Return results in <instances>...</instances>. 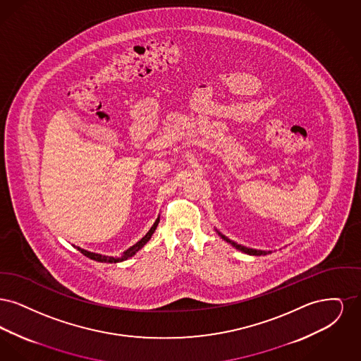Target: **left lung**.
I'll use <instances>...</instances> for the list:
<instances>
[{
  "label": "left lung",
  "mask_w": 361,
  "mask_h": 361,
  "mask_svg": "<svg viewBox=\"0 0 361 361\" xmlns=\"http://www.w3.org/2000/svg\"><path fill=\"white\" fill-rule=\"evenodd\" d=\"M221 234V233H219ZM221 237L224 238V240H227L228 243H231L235 249H238L240 252H243V253H247V255H252V256H262V255H267V252H264V250H256V249H249V247H245V246H242V245H238V243H235V242H233V240H228V238H226L224 235L221 234ZM268 253H271V252H268Z\"/></svg>",
  "instance_id": "obj_1"
}]
</instances>
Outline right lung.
Wrapping results in <instances>:
<instances>
[{
	"mask_svg": "<svg viewBox=\"0 0 361 361\" xmlns=\"http://www.w3.org/2000/svg\"><path fill=\"white\" fill-rule=\"evenodd\" d=\"M158 222H159V218H157L155 224L152 226V228L149 230V233H147L142 240H137L134 246H131L130 249H127V250L121 255V257H108V256H102V255H97V253L86 252V250L81 249V247H77V249H78L84 256H86V257H89L90 259H94V261H99V262H119V261H124V259H127V258L133 257L139 249H142V247L147 243V240L152 238V235H153V233H154L155 228H157V226H158Z\"/></svg>",
	"mask_w": 361,
	"mask_h": 361,
	"instance_id": "right-lung-1",
	"label": "right lung"
}]
</instances>
